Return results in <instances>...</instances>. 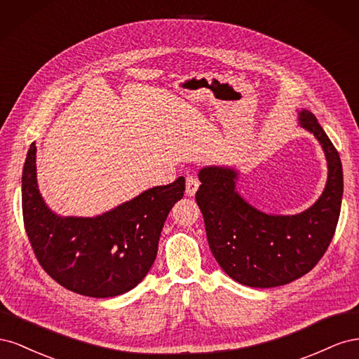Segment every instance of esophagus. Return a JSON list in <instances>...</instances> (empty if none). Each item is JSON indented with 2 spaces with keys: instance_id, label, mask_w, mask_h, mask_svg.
I'll list each match as a JSON object with an SVG mask.
<instances>
[{
  "instance_id": "1",
  "label": "esophagus",
  "mask_w": 359,
  "mask_h": 359,
  "mask_svg": "<svg viewBox=\"0 0 359 359\" xmlns=\"http://www.w3.org/2000/svg\"><path fill=\"white\" fill-rule=\"evenodd\" d=\"M199 189V180L194 177V175H189L186 178V193L189 196H194Z\"/></svg>"
}]
</instances>
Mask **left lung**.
<instances>
[{"label": "left lung", "instance_id": "8db88e82", "mask_svg": "<svg viewBox=\"0 0 359 359\" xmlns=\"http://www.w3.org/2000/svg\"><path fill=\"white\" fill-rule=\"evenodd\" d=\"M299 124L322 145L328 180L320 198L295 215L259 211L236 191L238 172L208 166L199 172L196 202L203 215L211 252L224 273L250 287H276L311 271L339 223L343 168L339 153L310 111L299 112Z\"/></svg>", "mask_w": 359, "mask_h": 359}]
</instances>
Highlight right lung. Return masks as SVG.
<instances>
[{
  "label": "right lung",
  "instance_id": "right-lung-1",
  "mask_svg": "<svg viewBox=\"0 0 359 359\" xmlns=\"http://www.w3.org/2000/svg\"><path fill=\"white\" fill-rule=\"evenodd\" d=\"M36 144L22 173L24 224L41 268L66 289L111 298L137 286L153 266L163 224L186 190L180 177L95 217H61L37 186Z\"/></svg>",
  "mask_w": 359,
  "mask_h": 359
}]
</instances>
